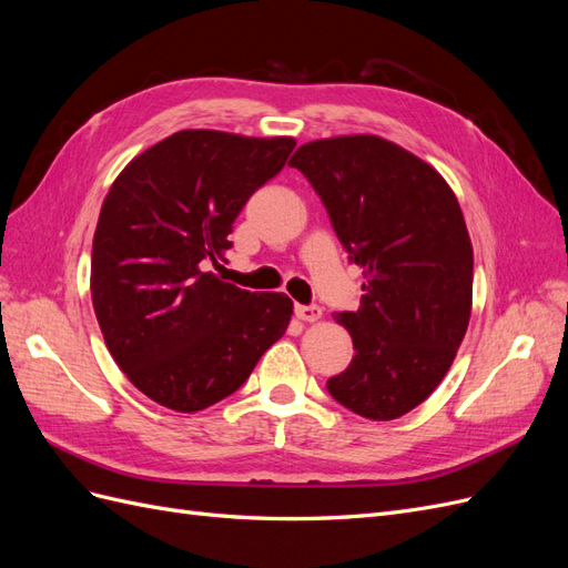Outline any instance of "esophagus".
Wrapping results in <instances>:
<instances>
[{"mask_svg": "<svg viewBox=\"0 0 568 568\" xmlns=\"http://www.w3.org/2000/svg\"><path fill=\"white\" fill-rule=\"evenodd\" d=\"M296 317L303 322H317L322 317L320 305H296Z\"/></svg>", "mask_w": 568, "mask_h": 568, "instance_id": "obj_1", "label": "esophagus"}]
</instances>
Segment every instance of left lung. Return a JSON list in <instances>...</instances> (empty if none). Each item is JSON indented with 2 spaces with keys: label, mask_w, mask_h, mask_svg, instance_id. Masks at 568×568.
<instances>
[{
  "label": "left lung",
  "mask_w": 568,
  "mask_h": 568,
  "mask_svg": "<svg viewBox=\"0 0 568 568\" xmlns=\"http://www.w3.org/2000/svg\"><path fill=\"white\" fill-rule=\"evenodd\" d=\"M288 165L365 274L357 311L336 313L355 355L326 390L359 417L398 419L436 390L469 326L474 251L457 196L432 165L374 134L307 142Z\"/></svg>",
  "instance_id": "1"
}]
</instances>
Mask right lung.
Segmentation results:
<instances>
[{
	"label": "right lung",
	"mask_w": 568,
	"mask_h": 568,
	"mask_svg": "<svg viewBox=\"0 0 568 568\" xmlns=\"http://www.w3.org/2000/svg\"><path fill=\"white\" fill-rule=\"evenodd\" d=\"M296 140L182 130L132 159L101 205L92 305L106 348L153 403L199 412L242 386L294 303L222 282L230 234Z\"/></svg>",
	"instance_id": "add662e5"
}]
</instances>
